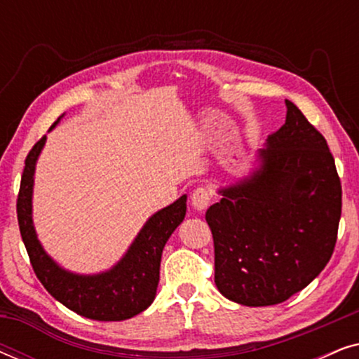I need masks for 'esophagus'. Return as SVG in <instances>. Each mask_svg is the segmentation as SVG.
I'll return each mask as SVG.
<instances>
[{
	"mask_svg": "<svg viewBox=\"0 0 359 359\" xmlns=\"http://www.w3.org/2000/svg\"><path fill=\"white\" fill-rule=\"evenodd\" d=\"M210 198H212V193L208 188H198L191 196V204L196 210H204L209 205Z\"/></svg>",
	"mask_w": 359,
	"mask_h": 359,
	"instance_id": "esophagus-1",
	"label": "esophagus"
}]
</instances>
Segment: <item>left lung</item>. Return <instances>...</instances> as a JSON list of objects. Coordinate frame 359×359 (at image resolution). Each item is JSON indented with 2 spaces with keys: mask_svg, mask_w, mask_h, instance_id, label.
<instances>
[{
  "mask_svg": "<svg viewBox=\"0 0 359 359\" xmlns=\"http://www.w3.org/2000/svg\"><path fill=\"white\" fill-rule=\"evenodd\" d=\"M286 122L257 151L247 176L219 189L205 212L215 286L248 307L287 301L330 262L341 184L323 135L286 100Z\"/></svg>",
  "mask_w": 359,
  "mask_h": 359,
  "instance_id": "8db88e82",
  "label": "left lung"
}]
</instances>
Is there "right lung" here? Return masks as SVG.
I'll return each instance as SVG.
<instances>
[{"label": "right lung", "instance_id": "1", "mask_svg": "<svg viewBox=\"0 0 359 359\" xmlns=\"http://www.w3.org/2000/svg\"><path fill=\"white\" fill-rule=\"evenodd\" d=\"M62 117L53 122L50 130ZM46 142L47 135H43L29 151L16 205L19 230L34 273L52 297L78 316L101 322H119L144 312L156 296L161 253L171 233L183 222L188 196L183 194L173 204L151 215L114 266L96 274L68 271L43 250L34 227V173Z\"/></svg>", "mask_w": 359, "mask_h": 359}]
</instances>
